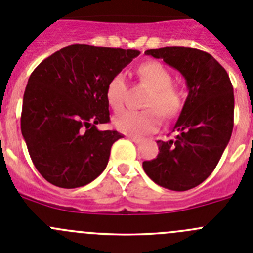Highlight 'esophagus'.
Instances as JSON below:
<instances>
[{
	"label": "esophagus",
	"instance_id": "obj_1",
	"mask_svg": "<svg viewBox=\"0 0 253 253\" xmlns=\"http://www.w3.org/2000/svg\"><path fill=\"white\" fill-rule=\"evenodd\" d=\"M128 138L130 139L131 142L136 143V144H138V143H140L143 140V138H140V136H135V135H128Z\"/></svg>",
	"mask_w": 253,
	"mask_h": 253
}]
</instances>
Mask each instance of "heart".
I'll use <instances>...</instances> for the list:
<instances>
[{
	"label": "heart",
	"instance_id": "obj_1",
	"mask_svg": "<svg viewBox=\"0 0 253 253\" xmlns=\"http://www.w3.org/2000/svg\"><path fill=\"white\" fill-rule=\"evenodd\" d=\"M140 83L150 87L144 100V110L123 111L113 120L118 130L130 135H144L158 130L161 114L166 119L175 118L183 108V95L172 85V75L163 65L155 61L144 62L136 70ZM128 86L122 73L109 80L105 99L114 111L124 108Z\"/></svg>",
	"mask_w": 253,
	"mask_h": 253
}]
</instances>
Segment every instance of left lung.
I'll return each instance as SVG.
<instances>
[{
    "label": "left lung",
    "mask_w": 253,
    "mask_h": 253,
    "mask_svg": "<svg viewBox=\"0 0 253 253\" xmlns=\"http://www.w3.org/2000/svg\"><path fill=\"white\" fill-rule=\"evenodd\" d=\"M145 54L163 59L187 81L188 96L168 142L143 162L148 177L170 191H188L207 179L218 164L233 129L235 96L227 71L212 55L191 47H163Z\"/></svg>",
    "instance_id": "obj_1"
}]
</instances>
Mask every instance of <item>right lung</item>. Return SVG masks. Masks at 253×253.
Masks as SVG:
<instances>
[{
  "mask_svg": "<svg viewBox=\"0 0 253 253\" xmlns=\"http://www.w3.org/2000/svg\"><path fill=\"white\" fill-rule=\"evenodd\" d=\"M138 50L70 45L43 60L30 75L21 113V131L32 163L60 188L89 184L106 168L117 130L109 123L105 89Z\"/></svg>",
  "mask_w": 253,
  "mask_h": 253,
  "instance_id": "right-lung-1",
  "label": "right lung"
}]
</instances>
